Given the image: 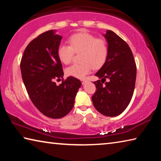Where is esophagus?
Masks as SVG:
<instances>
[{
	"mask_svg": "<svg viewBox=\"0 0 161 161\" xmlns=\"http://www.w3.org/2000/svg\"><path fill=\"white\" fill-rule=\"evenodd\" d=\"M81 83H82V84H85V83L86 82V81H87V80H85V79H84V80H81Z\"/></svg>",
	"mask_w": 161,
	"mask_h": 161,
	"instance_id": "obj_1",
	"label": "esophagus"
}]
</instances>
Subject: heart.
Here are the masks:
<instances>
[{
    "instance_id": "b5f03b06",
    "label": "heart",
    "mask_w": 161,
    "mask_h": 161,
    "mask_svg": "<svg viewBox=\"0 0 161 161\" xmlns=\"http://www.w3.org/2000/svg\"><path fill=\"white\" fill-rule=\"evenodd\" d=\"M69 45L61 44L58 48V55L62 63L67 64L72 60L75 53H80V64L67 67L65 72L69 77L83 79L90 73L92 67L98 69L105 64L108 55V45L105 40L97 38L87 32L72 35Z\"/></svg>"
}]
</instances>
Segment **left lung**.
I'll list each match as a JSON object with an SVG mask.
<instances>
[{
	"instance_id": "left-lung-1",
	"label": "left lung",
	"mask_w": 161,
	"mask_h": 161,
	"mask_svg": "<svg viewBox=\"0 0 161 161\" xmlns=\"http://www.w3.org/2000/svg\"><path fill=\"white\" fill-rule=\"evenodd\" d=\"M103 36L108 45V55L95 74L100 80L94 82L97 89L92 99L99 113L113 117L123 112L131 100L136 65L131 50L123 39L111 31H107ZM107 78L109 81L106 82Z\"/></svg>"
}]
</instances>
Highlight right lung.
<instances>
[{
	"instance_id": "add662e5",
	"label": "right lung",
	"mask_w": 161,
	"mask_h": 161,
	"mask_svg": "<svg viewBox=\"0 0 161 161\" xmlns=\"http://www.w3.org/2000/svg\"><path fill=\"white\" fill-rule=\"evenodd\" d=\"M51 30L40 34L27 46L20 62L24 84L38 110L51 119H60L70 112L81 82L69 77L59 85L55 80L63 78L58 48L62 36Z\"/></svg>"
}]
</instances>
